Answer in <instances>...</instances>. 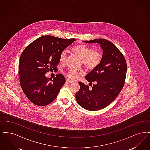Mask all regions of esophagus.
<instances>
[{"label":"esophagus","instance_id":"esophagus-1","mask_svg":"<svg viewBox=\"0 0 150 150\" xmlns=\"http://www.w3.org/2000/svg\"><path fill=\"white\" fill-rule=\"evenodd\" d=\"M66 82L67 83H72L73 81L71 80H70V79H66Z\"/></svg>","mask_w":150,"mask_h":150}]
</instances>
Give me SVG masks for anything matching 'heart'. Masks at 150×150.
Listing matches in <instances>:
<instances>
[{
	"instance_id": "heart-1",
	"label": "heart",
	"mask_w": 150,
	"mask_h": 150,
	"mask_svg": "<svg viewBox=\"0 0 150 150\" xmlns=\"http://www.w3.org/2000/svg\"><path fill=\"white\" fill-rule=\"evenodd\" d=\"M72 50L77 54L81 58V62L89 70H94L99 65L102 60V55L97 50H92L91 48L84 44H79L72 48ZM66 57V53L64 50L61 52L59 55V61L63 63ZM83 72L82 70L70 69L67 73L69 78L75 80Z\"/></svg>"
}]
</instances>
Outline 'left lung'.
<instances>
[{"label": "left lung", "instance_id": "obj_1", "mask_svg": "<svg viewBox=\"0 0 150 150\" xmlns=\"http://www.w3.org/2000/svg\"><path fill=\"white\" fill-rule=\"evenodd\" d=\"M83 42L100 44L103 53L100 65L85 77L92 88L79 81L80 89L75 94V97L83 108L97 111L110 105L120 93L126 77L127 63L121 52L106 39ZM93 82L95 84L92 85Z\"/></svg>", "mask_w": 150, "mask_h": 150}]
</instances>
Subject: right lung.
<instances>
[{"instance_id":"obj_1","label":"right lung","mask_w":150,"mask_h":150,"mask_svg":"<svg viewBox=\"0 0 150 150\" xmlns=\"http://www.w3.org/2000/svg\"><path fill=\"white\" fill-rule=\"evenodd\" d=\"M76 39L41 36L30 43L22 53L18 74L22 89L27 98L38 106H45L56 98L66 81L61 74L50 79L45 74L56 70L61 52Z\"/></svg>"}]
</instances>
